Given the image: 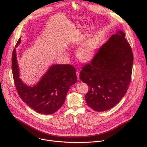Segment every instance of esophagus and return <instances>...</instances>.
Instances as JSON below:
<instances>
[{
    "mask_svg": "<svg viewBox=\"0 0 147 147\" xmlns=\"http://www.w3.org/2000/svg\"><path fill=\"white\" fill-rule=\"evenodd\" d=\"M76 75L78 80H80V70L78 69L76 70Z\"/></svg>",
    "mask_w": 147,
    "mask_h": 147,
    "instance_id": "1",
    "label": "esophagus"
}]
</instances>
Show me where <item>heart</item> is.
Instances as JSON below:
<instances>
[{
    "mask_svg": "<svg viewBox=\"0 0 147 147\" xmlns=\"http://www.w3.org/2000/svg\"><path fill=\"white\" fill-rule=\"evenodd\" d=\"M99 44L98 38L93 37L84 42L77 52V58L82 62H88L94 57Z\"/></svg>",
    "mask_w": 147,
    "mask_h": 147,
    "instance_id": "obj_1",
    "label": "heart"
}]
</instances>
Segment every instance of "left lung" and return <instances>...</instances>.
I'll return each instance as SVG.
<instances>
[{
    "instance_id": "left-lung-1",
    "label": "left lung",
    "mask_w": 147,
    "mask_h": 147,
    "mask_svg": "<svg viewBox=\"0 0 147 147\" xmlns=\"http://www.w3.org/2000/svg\"><path fill=\"white\" fill-rule=\"evenodd\" d=\"M133 55L125 34L118 30L97 52L90 63L80 73L89 86L87 105L96 111L108 110L118 104L130 83Z\"/></svg>"
}]
</instances>
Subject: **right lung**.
Listing matches in <instances>:
<instances>
[{
  "label": "right lung",
  "mask_w": 147,
  "mask_h": 147,
  "mask_svg": "<svg viewBox=\"0 0 147 147\" xmlns=\"http://www.w3.org/2000/svg\"><path fill=\"white\" fill-rule=\"evenodd\" d=\"M21 42L18 39L16 47ZM12 71L16 89L21 99L38 113L48 115L57 111L63 105L70 87L77 78L76 69L70 65H53L33 87L20 78L16 50L12 54Z\"/></svg>",
  "instance_id": "obj_1"
}]
</instances>
